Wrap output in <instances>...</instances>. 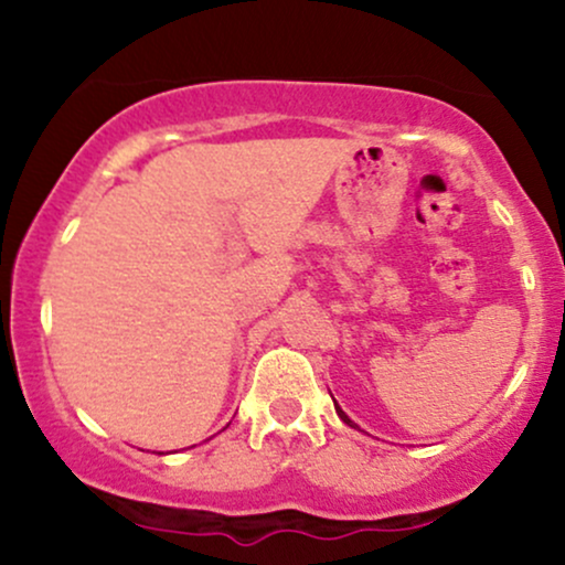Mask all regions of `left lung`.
<instances>
[{"instance_id":"obj_1","label":"left lung","mask_w":565,"mask_h":565,"mask_svg":"<svg viewBox=\"0 0 565 565\" xmlns=\"http://www.w3.org/2000/svg\"><path fill=\"white\" fill-rule=\"evenodd\" d=\"M334 408H337V414H340V419H342V423H345V425H350V427H355V425H353V419H350V417H348V414H345V412H342V408H340V406H334Z\"/></svg>"}]
</instances>
